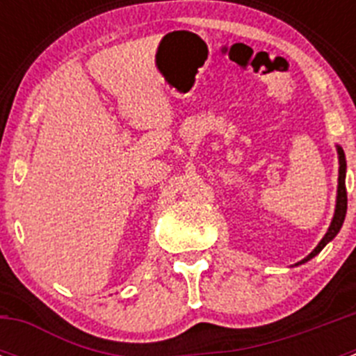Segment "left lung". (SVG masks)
Instances as JSON below:
<instances>
[{
	"instance_id": "8db88e82",
	"label": "left lung",
	"mask_w": 356,
	"mask_h": 356,
	"mask_svg": "<svg viewBox=\"0 0 356 356\" xmlns=\"http://www.w3.org/2000/svg\"><path fill=\"white\" fill-rule=\"evenodd\" d=\"M337 155H339V185H337V201H335V212H333L332 222L328 226V232L325 234V237L321 238V242L314 248V251L310 254H307L303 260H300L294 266H301V264L308 262L310 259H314L316 254H319L323 251V248L332 242L335 238V235L341 232L342 222H344L346 217V210H348V194H346V156H344V149L341 146H337Z\"/></svg>"
}]
</instances>
